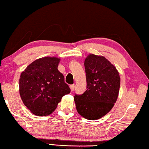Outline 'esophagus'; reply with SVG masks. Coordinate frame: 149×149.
<instances>
[{
	"label": "esophagus",
	"mask_w": 149,
	"mask_h": 149,
	"mask_svg": "<svg viewBox=\"0 0 149 149\" xmlns=\"http://www.w3.org/2000/svg\"><path fill=\"white\" fill-rule=\"evenodd\" d=\"M70 89H71V91H72V92H73V91H74V88H75V85L74 84H72V85H70Z\"/></svg>",
	"instance_id": "34e87169"
}]
</instances>
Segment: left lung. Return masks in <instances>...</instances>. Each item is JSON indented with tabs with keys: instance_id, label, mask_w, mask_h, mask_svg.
<instances>
[{
	"instance_id": "obj_1",
	"label": "left lung",
	"mask_w": 149,
	"mask_h": 149,
	"mask_svg": "<svg viewBox=\"0 0 149 149\" xmlns=\"http://www.w3.org/2000/svg\"><path fill=\"white\" fill-rule=\"evenodd\" d=\"M86 92L75 95L77 112L88 120L105 116L114 106L118 96L120 77L116 67L102 55L89 54L84 61Z\"/></svg>"
}]
</instances>
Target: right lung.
<instances>
[{"instance_id":"right-lung-1","label":"right lung","mask_w":149,"mask_h":149,"mask_svg":"<svg viewBox=\"0 0 149 149\" xmlns=\"http://www.w3.org/2000/svg\"><path fill=\"white\" fill-rule=\"evenodd\" d=\"M59 57H41L21 73L19 94L23 104L33 114L48 116L55 110L62 97L70 93L64 76L57 67Z\"/></svg>"}]
</instances>
